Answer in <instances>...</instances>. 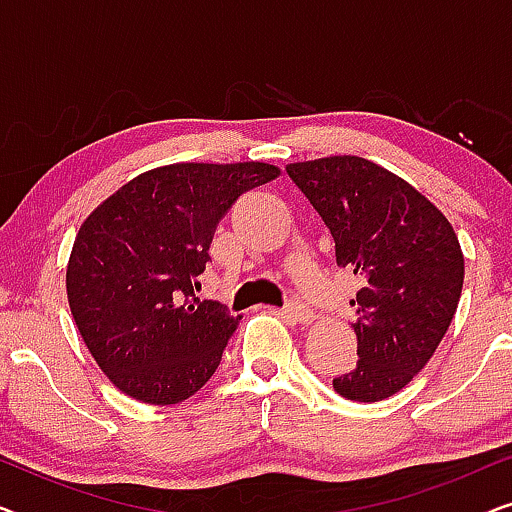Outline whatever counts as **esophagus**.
<instances>
[{
    "mask_svg": "<svg viewBox=\"0 0 512 512\" xmlns=\"http://www.w3.org/2000/svg\"><path fill=\"white\" fill-rule=\"evenodd\" d=\"M282 312H284L286 317H289L291 321H298V324H310V321H312L310 307H307L305 303H300V300H289V303L284 305Z\"/></svg>",
    "mask_w": 512,
    "mask_h": 512,
    "instance_id": "1",
    "label": "esophagus"
}]
</instances>
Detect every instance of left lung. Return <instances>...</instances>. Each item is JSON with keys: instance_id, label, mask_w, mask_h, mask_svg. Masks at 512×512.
Masks as SVG:
<instances>
[{"instance_id": "left-lung-1", "label": "left lung", "mask_w": 512, "mask_h": 512, "mask_svg": "<svg viewBox=\"0 0 512 512\" xmlns=\"http://www.w3.org/2000/svg\"><path fill=\"white\" fill-rule=\"evenodd\" d=\"M331 230L335 261L361 277L356 366L333 380L340 396L375 403L408 387L457 312L464 254L450 221L401 177L356 156L286 167Z\"/></svg>"}]
</instances>
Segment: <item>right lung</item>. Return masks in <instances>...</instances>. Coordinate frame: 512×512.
<instances>
[{
	"mask_svg": "<svg viewBox=\"0 0 512 512\" xmlns=\"http://www.w3.org/2000/svg\"><path fill=\"white\" fill-rule=\"evenodd\" d=\"M279 174L265 163H179L139 174L83 221L67 298L97 366L142 403L186 401L219 368L240 324L200 300L216 226L235 200Z\"/></svg>",
	"mask_w": 512,
	"mask_h": 512,
	"instance_id": "1",
	"label": "right lung"
}]
</instances>
